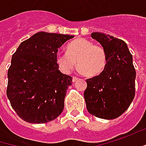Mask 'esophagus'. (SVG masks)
I'll return each instance as SVG.
<instances>
[{"mask_svg": "<svg viewBox=\"0 0 146 146\" xmlns=\"http://www.w3.org/2000/svg\"><path fill=\"white\" fill-rule=\"evenodd\" d=\"M78 79H79V78H77V77H73V82H77Z\"/></svg>", "mask_w": 146, "mask_h": 146, "instance_id": "esophagus-1", "label": "esophagus"}]
</instances>
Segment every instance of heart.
Here are the masks:
<instances>
[{
  "instance_id": "1",
  "label": "heart",
  "mask_w": 146,
  "mask_h": 146,
  "mask_svg": "<svg viewBox=\"0 0 146 146\" xmlns=\"http://www.w3.org/2000/svg\"><path fill=\"white\" fill-rule=\"evenodd\" d=\"M56 61L60 69L70 73L78 61V67L86 76L94 77L102 73L107 64L105 49L86 39H78L71 42L67 52H58Z\"/></svg>"
}]
</instances>
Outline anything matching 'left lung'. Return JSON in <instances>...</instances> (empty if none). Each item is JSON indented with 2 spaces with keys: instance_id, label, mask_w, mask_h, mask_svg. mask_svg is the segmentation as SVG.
Listing matches in <instances>:
<instances>
[{
  "instance_id": "1",
  "label": "left lung",
  "mask_w": 146,
  "mask_h": 146,
  "mask_svg": "<svg viewBox=\"0 0 146 146\" xmlns=\"http://www.w3.org/2000/svg\"><path fill=\"white\" fill-rule=\"evenodd\" d=\"M105 49L106 68L87 79L84 98L88 112L102 119H115L130 107L135 97V69L132 55L123 40L103 33H92Z\"/></svg>"
}]
</instances>
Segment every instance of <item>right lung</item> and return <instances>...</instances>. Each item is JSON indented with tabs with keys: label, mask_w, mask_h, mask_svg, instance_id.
<instances>
[{
	"label": "right lung",
	"mask_w": 146,
	"mask_h": 146,
	"mask_svg": "<svg viewBox=\"0 0 146 146\" xmlns=\"http://www.w3.org/2000/svg\"><path fill=\"white\" fill-rule=\"evenodd\" d=\"M73 35L39 32L23 41L11 58L6 95L22 120L46 123L59 116L64 107L72 77L58 70V48Z\"/></svg>",
	"instance_id": "add662e5"
}]
</instances>
